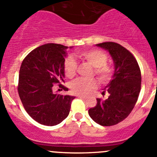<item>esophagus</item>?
Listing matches in <instances>:
<instances>
[{"mask_svg": "<svg viewBox=\"0 0 157 157\" xmlns=\"http://www.w3.org/2000/svg\"><path fill=\"white\" fill-rule=\"evenodd\" d=\"M77 96H78L79 98H80V99H85L86 98V96H83V95H77Z\"/></svg>", "mask_w": 157, "mask_h": 157, "instance_id": "esophagus-1", "label": "esophagus"}]
</instances>
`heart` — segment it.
Instances as JSON below:
<instances>
[{
	"label": "heart",
	"mask_w": 157,
	"mask_h": 157,
	"mask_svg": "<svg viewBox=\"0 0 157 157\" xmlns=\"http://www.w3.org/2000/svg\"><path fill=\"white\" fill-rule=\"evenodd\" d=\"M78 56L87 61L95 70V74L98 76L99 80L102 83H106L112 77L113 69L112 66L107 64L108 56L105 52L97 49L83 51L78 54ZM77 63L73 56H68L64 61V70L68 77H73L76 74ZM97 86V82L93 78L76 79L71 83V89L74 93L79 95H86L93 89Z\"/></svg>",
	"instance_id": "b5f03b06"
}]
</instances>
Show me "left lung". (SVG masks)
Wrapping results in <instances>:
<instances>
[{"label": "left lung", "instance_id": "8db88e82", "mask_svg": "<svg viewBox=\"0 0 157 157\" xmlns=\"http://www.w3.org/2000/svg\"><path fill=\"white\" fill-rule=\"evenodd\" d=\"M96 45L109 52L115 71L102 92H108V99H96V105L88 112L100 125H115L127 118L137 102L141 86L140 70L132 54L119 44L106 42Z\"/></svg>", "mask_w": 157, "mask_h": 157}]
</instances>
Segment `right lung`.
Segmentation results:
<instances>
[{
	"label": "right lung",
	"mask_w": 157,
	"mask_h": 157,
	"mask_svg": "<svg viewBox=\"0 0 157 157\" xmlns=\"http://www.w3.org/2000/svg\"><path fill=\"white\" fill-rule=\"evenodd\" d=\"M67 48L59 44H45L29 52L20 66L19 96L26 112L39 124L57 125L69 115L75 96L53 92L56 83L68 90L61 85Z\"/></svg>",
	"instance_id": "right-lung-1"
}]
</instances>
